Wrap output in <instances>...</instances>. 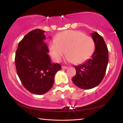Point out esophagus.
<instances>
[{"label": "esophagus", "mask_w": 123, "mask_h": 123, "mask_svg": "<svg viewBox=\"0 0 123 123\" xmlns=\"http://www.w3.org/2000/svg\"><path fill=\"white\" fill-rule=\"evenodd\" d=\"M68 68V67H67V66H62V69H67Z\"/></svg>", "instance_id": "esophagus-1"}]
</instances>
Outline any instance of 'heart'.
Wrapping results in <instances>:
<instances>
[{
    "label": "heart",
    "mask_w": 123,
    "mask_h": 123,
    "mask_svg": "<svg viewBox=\"0 0 123 123\" xmlns=\"http://www.w3.org/2000/svg\"><path fill=\"white\" fill-rule=\"evenodd\" d=\"M94 49L93 39L79 31L62 32L49 44L50 53L56 61H61L66 53L67 60L75 64L86 62L92 55Z\"/></svg>",
    "instance_id": "obj_1"
}]
</instances>
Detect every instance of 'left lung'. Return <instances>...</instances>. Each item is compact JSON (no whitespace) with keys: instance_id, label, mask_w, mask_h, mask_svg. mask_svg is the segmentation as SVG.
Listing matches in <instances>:
<instances>
[{"instance_id":"left-lung-1","label":"left lung","mask_w":123,"mask_h":123,"mask_svg":"<svg viewBox=\"0 0 123 123\" xmlns=\"http://www.w3.org/2000/svg\"><path fill=\"white\" fill-rule=\"evenodd\" d=\"M95 43V50L91 58L84 63L75 67L76 75L72 81L84 89L99 85L105 76L109 61V52L103 37L97 32L91 34Z\"/></svg>"}]
</instances>
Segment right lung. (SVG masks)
<instances>
[{"label":"right lung","mask_w":123,"mask_h":123,"mask_svg":"<svg viewBox=\"0 0 123 123\" xmlns=\"http://www.w3.org/2000/svg\"><path fill=\"white\" fill-rule=\"evenodd\" d=\"M45 31L35 29L28 33L18 45L15 64L18 76L27 90L42 95L51 88L54 77L61 69L59 63L51 62L49 49L44 41Z\"/></svg>","instance_id":"add662e5"}]
</instances>
